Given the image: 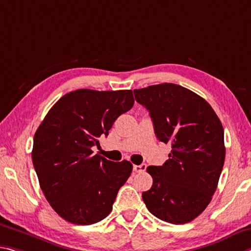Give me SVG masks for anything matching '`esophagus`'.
<instances>
[{
	"mask_svg": "<svg viewBox=\"0 0 251 251\" xmlns=\"http://www.w3.org/2000/svg\"><path fill=\"white\" fill-rule=\"evenodd\" d=\"M134 171L137 173H142L146 170V164H141V165H134Z\"/></svg>",
	"mask_w": 251,
	"mask_h": 251,
	"instance_id": "1",
	"label": "esophagus"
}]
</instances>
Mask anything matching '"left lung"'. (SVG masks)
<instances>
[{"label":"left lung","mask_w":251,"mask_h":251,"mask_svg":"<svg viewBox=\"0 0 251 251\" xmlns=\"http://www.w3.org/2000/svg\"><path fill=\"white\" fill-rule=\"evenodd\" d=\"M134 95L150 111L158 141L172 145L164 164L146 169L153 185L143 200L161 220L188 224L217 190L226 157L224 127L208 101L176 83L135 89Z\"/></svg>","instance_id":"left-lung-1"}]
</instances>
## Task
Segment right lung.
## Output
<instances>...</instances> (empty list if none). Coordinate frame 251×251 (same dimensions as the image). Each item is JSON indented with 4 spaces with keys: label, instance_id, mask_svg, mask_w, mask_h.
<instances>
[{
    "label": "right lung",
    "instance_id": "right-lung-1",
    "mask_svg": "<svg viewBox=\"0 0 251 251\" xmlns=\"http://www.w3.org/2000/svg\"><path fill=\"white\" fill-rule=\"evenodd\" d=\"M133 105L132 90L78 89L59 99L38 127L34 170L47 201L66 221L93 225L110 213L133 165L94 155L91 147Z\"/></svg>",
    "mask_w": 251,
    "mask_h": 251
}]
</instances>
